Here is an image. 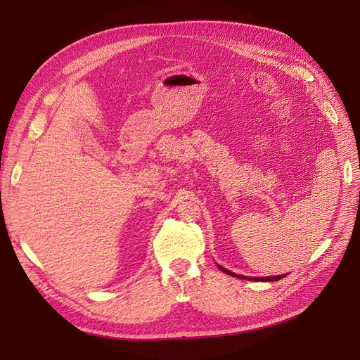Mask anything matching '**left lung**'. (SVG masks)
Here are the masks:
<instances>
[{
    "label": "left lung",
    "mask_w": 360,
    "mask_h": 360,
    "mask_svg": "<svg viewBox=\"0 0 360 360\" xmlns=\"http://www.w3.org/2000/svg\"><path fill=\"white\" fill-rule=\"evenodd\" d=\"M217 267H219V269L224 271V274H226V275H231V276H234V278L248 279V281H263V282H271V281H279V279H282V278H285V276H287V275H278V276H266V278H250V276H242V275L233 274V271L226 270L225 267H222V266H219V264H217Z\"/></svg>",
    "instance_id": "1"
}]
</instances>
